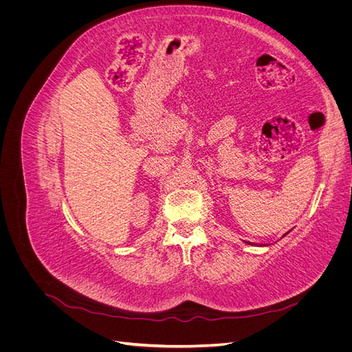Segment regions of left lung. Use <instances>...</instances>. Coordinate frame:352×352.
Returning <instances> with one entry per match:
<instances>
[{
	"label": "left lung",
	"mask_w": 352,
	"mask_h": 352,
	"mask_svg": "<svg viewBox=\"0 0 352 352\" xmlns=\"http://www.w3.org/2000/svg\"><path fill=\"white\" fill-rule=\"evenodd\" d=\"M287 233H289V232H286L283 236H286V235H287ZM283 236H282V238H283ZM245 243H247V245H254V247H264V245H258V243H252V242H247V241H245Z\"/></svg>",
	"instance_id": "1"
}]
</instances>
